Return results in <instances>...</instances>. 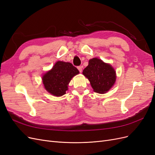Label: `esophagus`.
Wrapping results in <instances>:
<instances>
[{
  "label": "esophagus",
  "mask_w": 155,
  "mask_h": 155,
  "mask_svg": "<svg viewBox=\"0 0 155 155\" xmlns=\"http://www.w3.org/2000/svg\"><path fill=\"white\" fill-rule=\"evenodd\" d=\"M82 68H83L82 66H79V67H78V69L79 70V72H82Z\"/></svg>",
  "instance_id": "1"
}]
</instances>
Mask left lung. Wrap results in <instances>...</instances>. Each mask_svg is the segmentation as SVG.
Listing matches in <instances>:
<instances>
[{
	"mask_svg": "<svg viewBox=\"0 0 155 155\" xmlns=\"http://www.w3.org/2000/svg\"><path fill=\"white\" fill-rule=\"evenodd\" d=\"M83 74L90 81L94 91L99 94L109 91L116 79L113 67L96 58L89 60L88 65L83 70Z\"/></svg>",
	"mask_w": 155,
	"mask_h": 155,
	"instance_id": "left-lung-1",
	"label": "left lung"
}]
</instances>
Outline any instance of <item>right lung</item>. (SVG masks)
Returning a JSON list of instances; mask_svg holds the SVG:
<instances>
[{
	"instance_id": "right-lung-1",
	"label": "right lung",
	"mask_w": 155,
	"mask_h": 155,
	"mask_svg": "<svg viewBox=\"0 0 155 155\" xmlns=\"http://www.w3.org/2000/svg\"><path fill=\"white\" fill-rule=\"evenodd\" d=\"M79 73L70 63L58 61L50 70L43 75L42 79L45 89L55 96L66 94L71 79Z\"/></svg>"
}]
</instances>
